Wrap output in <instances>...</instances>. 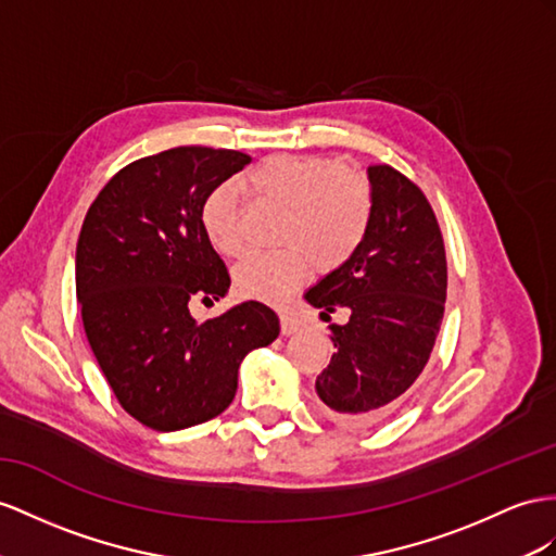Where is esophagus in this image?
Wrapping results in <instances>:
<instances>
[{
    "label": "esophagus",
    "mask_w": 556,
    "mask_h": 556,
    "mask_svg": "<svg viewBox=\"0 0 556 556\" xmlns=\"http://www.w3.org/2000/svg\"><path fill=\"white\" fill-rule=\"evenodd\" d=\"M279 321H281V333L283 336H293V333L301 331V321H298L293 315H289V312H283Z\"/></svg>",
    "instance_id": "esophagus-1"
}]
</instances>
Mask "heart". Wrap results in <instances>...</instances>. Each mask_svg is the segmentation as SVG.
Returning <instances> with one entry per match:
<instances>
[{
    "label": "heart",
    "mask_w": 556,
    "mask_h": 556,
    "mask_svg": "<svg viewBox=\"0 0 556 556\" xmlns=\"http://www.w3.org/2000/svg\"><path fill=\"white\" fill-rule=\"evenodd\" d=\"M253 197L283 206L277 251L249 253L235 267V291L249 301L287 303L315 265H345L366 239L374 218V188L364 170L315 154H273L247 178ZM202 230L223 255L241 251L237 192L218 185L202 204Z\"/></svg>",
    "instance_id": "1"
}]
</instances>
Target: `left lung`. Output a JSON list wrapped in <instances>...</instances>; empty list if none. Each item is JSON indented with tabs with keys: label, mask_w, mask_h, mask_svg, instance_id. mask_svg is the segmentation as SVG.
Listing matches in <instances>:
<instances>
[{
	"label": "left lung",
	"mask_w": 556,
	"mask_h": 556,
	"mask_svg": "<svg viewBox=\"0 0 556 556\" xmlns=\"http://www.w3.org/2000/svg\"><path fill=\"white\" fill-rule=\"evenodd\" d=\"M374 218L352 258L305 293L331 324L333 357L317 376L331 420L368 427L400 404L430 362L446 305V249L418 185L390 164L368 166ZM331 319V317H329Z\"/></svg>",
	"instance_id": "obj_1"
}]
</instances>
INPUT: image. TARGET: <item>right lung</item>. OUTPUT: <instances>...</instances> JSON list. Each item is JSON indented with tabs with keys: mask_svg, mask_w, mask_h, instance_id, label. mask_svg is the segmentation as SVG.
I'll use <instances>...</instances> for the list:
<instances>
[{
	"mask_svg": "<svg viewBox=\"0 0 556 556\" xmlns=\"http://www.w3.org/2000/svg\"><path fill=\"white\" fill-rule=\"evenodd\" d=\"M251 156L180 146L110 178L77 241V298L89 345L122 408L156 432L220 416L239 364L279 336L258 301L197 324L190 301H218L230 275L202 230V204Z\"/></svg>",
	"mask_w": 556,
	"mask_h": 556,
	"instance_id": "right-lung-1",
	"label": "right lung"
}]
</instances>
